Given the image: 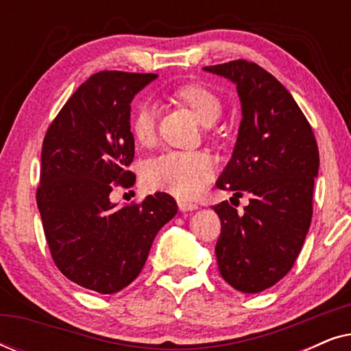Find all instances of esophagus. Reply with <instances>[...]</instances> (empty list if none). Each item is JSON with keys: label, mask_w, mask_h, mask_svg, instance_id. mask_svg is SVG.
Instances as JSON below:
<instances>
[{"label": "esophagus", "mask_w": 351, "mask_h": 351, "mask_svg": "<svg viewBox=\"0 0 351 351\" xmlns=\"http://www.w3.org/2000/svg\"><path fill=\"white\" fill-rule=\"evenodd\" d=\"M179 209L182 210V213H189V210H196V209H198V204L191 203V201L180 199L179 201Z\"/></svg>", "instance_id": "obj_1"}]
</instances>
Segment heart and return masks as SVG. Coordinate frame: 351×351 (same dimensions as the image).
Masks as SVG:
<instances>
[{"label": "heart", "instance_id": "b5f03b06", "mask_svg": "<svg viewBox=\"0 0 351 351\" xmlns=\"http://www.w3.org/2000/svg\"><path fill=\"white\" fill-rule=\"evenodd\" d=\"M177 102L191 110L196 121L210 126L222 112V102L213 90L201 84L182 86L174 93ZM131 132L141 145H150L156 134V112L150 104H138L131 113ZM215 174V162L208 153L166 152L152 158L143 169L150 189L177 196H195Z\"/></svg>", "mask_w": 351, "mask_h": 351}]
</instances>
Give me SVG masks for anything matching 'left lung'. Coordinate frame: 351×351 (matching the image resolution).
<instances>
[{"label": "left lung", "instance_id": "8db88e82", "mask_svg": "<svg viewBox=\"0 0 351 351\" xmlns=\"http://www.w3.org/2000/svg\"><path fill=\"white\" fill-rule=\"evenodd\" d=\"M237 86L241 102L237 143L215 185L249 195L243 214L214 206L222 222L215 244L220 275L257 294L287 275L308 233L319 153L299 105L275 76L252 62L204 66Z\"/></svg>", "mask_w": 351, "mask_h": 351}]
</instances>
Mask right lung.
Wrapping results in <instances>:
<instances>
[{"mask_svg":"<svg viewBox=\"0 0 351 351\" xmlns=\"http://www.w3.org/2000/svg\"><path fill=\"white\" fill-rule=\"evenodd\" d=\"M153 73L100 71L76 89L47 129L36 191L56 265L70 281L114 294L138 276L156 233L177 214L171 195L142 204L112 203L113 185L131 186V102Z\"/></svg>","mask_w":351,"mask_h":351,"instance_id":"right-lung-1","label":"right lung"}]
</instances>
